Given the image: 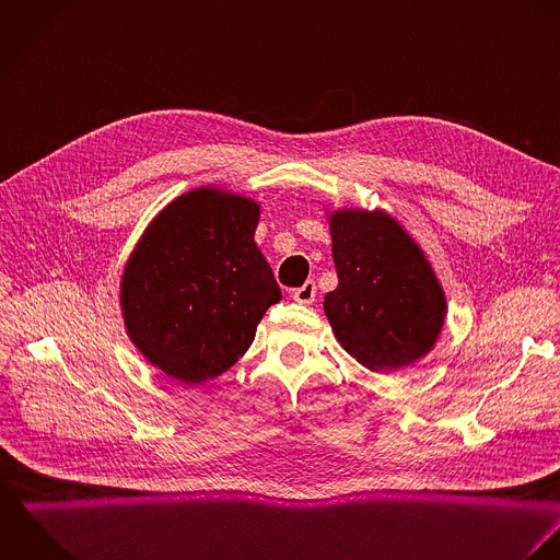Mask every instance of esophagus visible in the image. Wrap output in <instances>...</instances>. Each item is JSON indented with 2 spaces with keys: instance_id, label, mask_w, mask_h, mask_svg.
<instances>
[{
  "instance_id": "1",
  "label": "esophagus",
  "mask_w": 560,
  "mask_h": 560,
  "mask_svg": "<svg viewBox=\"0 0 560 560\" xmlns=\"http://www.w3.org/2000/svg\"><path fill=\"white\" fill-rule=\"evenodd\" d=\"M315 295H317V287H315L313 280H308L304 287H300V289L293 291V300H295L298 304H304V306L313 304V302H315Z\"/></svg>"
}]
</instances>
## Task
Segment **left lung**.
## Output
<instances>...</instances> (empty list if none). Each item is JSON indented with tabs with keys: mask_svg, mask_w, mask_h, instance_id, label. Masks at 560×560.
<instances>
[{
	"mask_svg": "<svg viewBox=\"0 0 560 560\" xmlns=\"http://www.w3.org/2000/svg\"><path fill=\"white\" fill-rule=\"evenodd\" d=\"M325 213L338 287L325 295L323 311L336 340L373 373L422 360L448 311L424 249L384 209Z\"/></svg>",
	"mask_w": 560,
	"mask_h": 560,
	"instance_id": "1",
	"label": "left lung"
}]
</instances>
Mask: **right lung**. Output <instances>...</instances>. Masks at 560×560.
Wrapping results in <instances>:
<instances>
[{"instance_id":"obj_1","label":"right lung","mask_w":560,"mask_h":560,"mask_svg":"<svg viewBox=\"0 0 560 560\" xmlns=\"http://www.w3.org/2000/svg\"><path fill=\"white\" fill-rule=\"evenodd\" d=\"M260 205L202 185L176 196L144 229L120 278L129 340L161 373L198 386L249 349L282 300L254 233Z\"/></svg>"}]
</instances>
